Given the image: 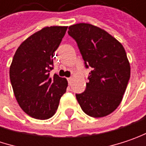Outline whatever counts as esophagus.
Instances as JSON below:
<instances>
[{"label":"esophagus","mask_w":146,"mask_h":146,"mask_svg":"<svg viewBox=\"0 0 146 146\" xmlns=\"http://www.w3.org/2000/svg\"><path fill=\"white\" fill-rule=\"evenodd\" d=\"M67 80H68V83L70 85V83H71V80H72V77H69V78H67Z\"/></svg>","instance_id":"obj_1"}]
</instances>
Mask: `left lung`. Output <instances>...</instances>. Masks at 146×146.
Wrapping results in <instances>:
<instances>
[{"mask_svg": "<svg viewBox=\"0 0 146 146\" xmlns=\"http://www.w3.org/2000/svg\"><path fill=\"white\" fill-rule=\"evenodd\" d=\"M68 34L77 43L89 73L86 90L76 94L82 110L99 118L112 113L120 104L130 76L126 52L115 37L87 23L69 27Z\"/></svg>", "mask_w": 146, "mask_h": 146, "instance_id": "1", "label": "left lung"}]
</instances>
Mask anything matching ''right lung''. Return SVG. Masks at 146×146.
I'll list each match as a JSON object with an SVG mask.
<instances>
[{
  "label": "right lung",
  "instance_id": "add662e5",
  "mask_svg": "<svg viewBox=\"0 0 146 146\" xmlns=\"http://www.w3.org/2000/svg\"><path fill=\"white\" fill-rule=\"evenodd\" d=\"M67 26L45 27L25 40L17 48L10 67V80L16 99L32 118L46 120L56 112L68 82L55 74L54 52L60 46Z\"/></svg>",
  "mask_w": 146,
  "mask_h": 146
}]
</instances>
